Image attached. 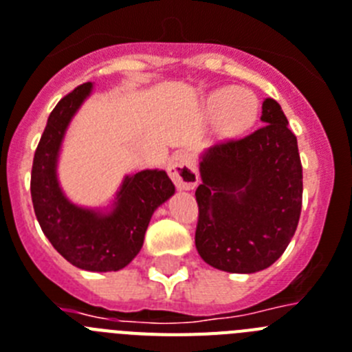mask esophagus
Wrapping results in <instances>:
<instances>
[{
  "label": "esophagus",
  "instance_id": "obj_1",
  "mask_svg": "<svg viewBox=\"0 0 352 352\" xmlns=\"http://www.w3.org/2000/svg\"><path fill=\"white\" fill-rule=\"evenodd\" d=\"M168 173H170L171 181L175 182L179 190H193L195 186L199 184V171H197V166H195L193 159L184 152L175 153L170 159Z\"/></svg>",
  "mask_w": 352,
  "mask_h": 352
}]
</instances>
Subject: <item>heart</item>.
<instances>
[{
  "instance_id": "1",
  "label": "heart",
  "mask_w": 352,
  "mask_h": 352,
  "mask_svg": "<svg viewBox=\"0 0 352 352\" xmlns=\"http://www.w3.org/2000/svg\"><path fill=\"white\" fill-rule=\"evenodd\" d=\"M208 109L212 114H220L221 126L229 132L243 131L258 118V98L249 91L234 87H221L209 94Z\"/></svg>"
}]
</instances>
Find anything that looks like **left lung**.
Listing matches in <instances>:
<instances>
[{
  "label": "left lung",
  "instance_id": "obj_1",
  "mask_svg": "<svg viewBox=\"0 0 352 352\" xmlns=\"http://www.w3.org/2000/svg\"><path fill=\"white\" fill-rule=\"evenodd\" d=\"M263 125L217 143L200 162L195 197L200 258L223 272L252 274L281 258L302 208L297 138L276 100L263 102Z\"/></svg>",
  "mask_w": 352,
  "mask_h": 352
}]
</instances>
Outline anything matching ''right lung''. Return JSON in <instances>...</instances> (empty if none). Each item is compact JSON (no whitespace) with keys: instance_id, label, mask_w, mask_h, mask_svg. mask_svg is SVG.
<instances>
[{"instance_id":"obj_1","label":"right lung","mask_w":352,"mask_h":352,"mask_svg":"<svg viewBox=\"0 0 352 352\" xmlns=\"http://www.w3.org/2000/svg\"><path fill=\"white\" fill-rule=\"evenodd\" d=\"M91 87V82L75 87L50 114L35 150L30 191L41 229L60 256L82 270L112 272L138 256L152 212L170 199L175 186L166 171L144 170L126 177L116 209L107 217L67 202L57 184L55 162L67 123Z\"/></svg>"}]
</instances>
